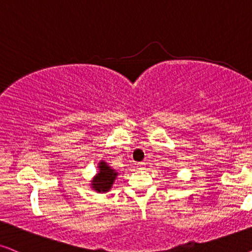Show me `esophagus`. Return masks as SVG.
<instances>
[{
	"mask_svg": "<svg viewBox=\"0 0 252 252\" xmlns=\"http://www.w3.org/2000/svg\"><path fill=\"white\" fill-rule=\"evenodd\" d=\"M136 167H139V168H144L145 162H138L136 163Z\"/></svg>",
	"mask_w": 252,
	"mask_h": 252,
	"instance_id": "obj_1",
	"label": "esophagus"
}]
</instances>
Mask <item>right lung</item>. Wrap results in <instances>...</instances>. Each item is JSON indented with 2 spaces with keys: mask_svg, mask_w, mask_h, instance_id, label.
I'll return each instance as SVG.
<instances>
[{
  "mask_svg": "<svg viewBox=\"0 0 252 252\" xmlns=\"http://www.w3.org/2000/svg\"><path fill=\"white\" fill-rule=\"evenodd\" d=\"M117 175L118 173L114 172V169L108 167L106 162L101 161L99 163V173L91 183L92 188L97 191H107L108 189H111Z\"/></svg>",
  "mask_w": 252,
  "mask_h": 252,
  "instance_id": "1",
  "label": "right lung"
}]
</instances>
